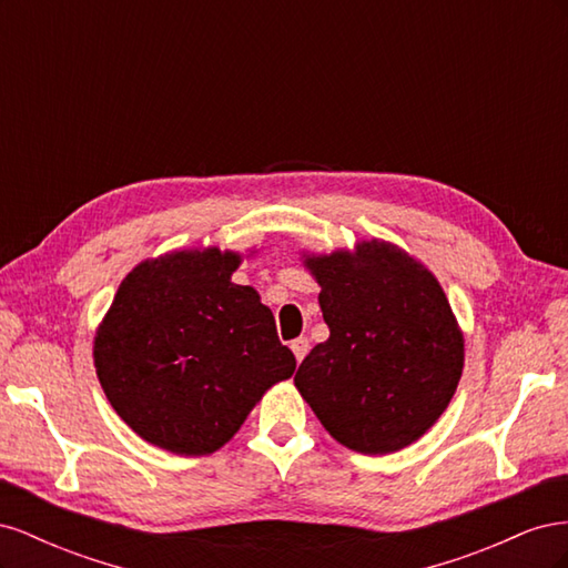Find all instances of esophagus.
<instances>
[{"label": "esophagus", "instance_id": "1", "mask_svg": "<svg viewBox=\"0 0 568 568\" xmlns=\"http://www.w3.org/2000/svg\"><path fill=\"white\" fill-rule=\"evenodd\" d=\"M307 348H311V341H307L305 336L291 341V351H294V355H296V363H298V365L303 363V357L307 355Z\"/></svg>", "mask_w": 568, "mask_h": 568}]
</instances>
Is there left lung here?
I'll return each instance as SVG.
<instances>
[{
  "label": "left lung",
  "instance_id": "obj_1",
  "mask_svg": "<svg viewBox=\"0 0 568 568\" xmlns=\"http://www.w3.org/2000/svg\"><path fill=\"white\" fill-rule=\"evenodd\" d=\"M329 338L294 382L322 426L363 455L405 448L453 400L464 338L440 284L415 257L379 242L305 257Z\"/></svg>",
  "mask_w": 568,
  "mask_h": 568
}]
</instances>
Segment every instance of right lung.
<instances>
[{"label":"right lung","instance_id":"add662e5","mask_svg":"<svg viewBox=\"0 0 568 568\" xmlns=\"http://www.w3.org/2000/svg\"><path fill=\"white\" fill-rule=\"evenodd\" d=\"M242 263L220 248L136 265L94 338V367L123 422L159 448H222L253 405L296 369L267 305L232 284Z\"/></svg>","mask_w":568,"mask_h":568}]
</instances>
